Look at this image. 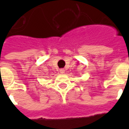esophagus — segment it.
Masks as SVG:
<instances>
[{
  "mask_svg": "<svg viewBox=\"0 0 129 129\" xmlns=\"http://www.w3.org/2000/svg\"><path fill=\"white\" fill-rule=\"evenodd\" d=\"M65 70H63V69H61V70H59V72H60V73H61V74H63V73H64Z\"/></svg>",
  "mask_w": 129,
  "mask_h": 129,
  "instance_id": "esophagus-1",
  "label": "esophagus"
}]
</instances>
